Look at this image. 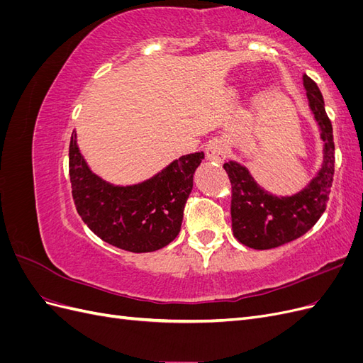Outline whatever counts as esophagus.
<instances>
[{
  "label": "esophagus",
  "instance_id": "obj_1",
  "mask_svg": "<svg viewBox=\"0 0 363 363\" xmlns=\"http://www.w3.org/2000/svg\"><path fill=\"white\" fill-rule=\"evenodd\" d=\"M227 147L223 140H212L211 144L206 147V156L208 160L213 162H223L225 157Z\"/></svg>",
  "mask_w": 363,
  "mask_h": 363
}]
</instances>
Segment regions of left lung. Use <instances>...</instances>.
<instances>
[{"label": "left lung", "instance_id": "left-lung-1", "mask_svg": "<svg viewBox=\"0 0 363 363\" xmlns=\"http://www.w3.org/2000/svg\"><path fill=\"white\" fill-rule=\"evenodd\" d=\"M309 107L321 130L324 162L306 188L291 196H276L251 177L238 162L224 163L232 183V230L240 244L255 250H269L303 236L324 213L335 174V142L332 123L316 83L303 75Z\"/></svg>", "mask_w": 363, "mask_h": 363}]
</instances>
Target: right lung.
<instances>
[{
	"label": "right lung",
	"instance_id": "1",
	"mask_svg": "<svg viewBox=\"0 0 363 363\" xmlns=\"http://www.w3.org/2000/svg\"><path fill=\"white\" fill-rule=\"evenodd\" d=\"M203 159V151L186 155L145 182L113 186L89 169L72 131L69 177L77 212L98 238L116 248L131 252L160 250L180 232L194 172Z\"/></svg>",
	"mask_w": 363,
	"mask_h": 363
}]
</instances>
